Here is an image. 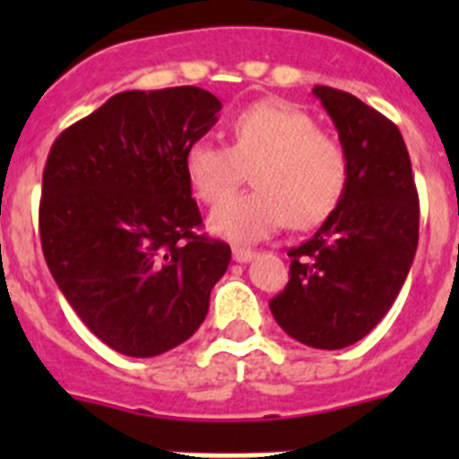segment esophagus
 <instances>
[{"instance_id":"1","label":"esophagus","mask_w":459,"mask_h":459,"mask_svg":"<svg viewBox=\"0 0 459 459\" xmlns=\"http://www.w3.org/2000/svg\"><path fill=\"white\" fill-rule=\"evenodd\" d=\"M232 255H234V259H237L238 264H246V262H250V259H255V250H250V248H234L232 250Z\"/></svg>"}]
</instances>
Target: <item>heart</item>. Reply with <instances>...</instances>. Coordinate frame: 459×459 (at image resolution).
Returning a JSON list of instances; mask_svg holds the SVG:
<instances>
[{
	"instance_id": "1",
	"label": "heart",
	"mask_w": 459,
	"mask_h": 459,
	"mask_svg": "<svg viewBox=\"0 0 459 459\" xmlns=\"http://www.w3.org/2000/svg\"><path fill=\"white\" fill-rule=\"evenodd\" d=\"M230 133L232 147L195 140L184 153L186 177L206 204H220L251 168L255 190L218 206L211 232L259 241L287 221L307 230L333 213L350 181V158L307 112L285 100H262L237 112Z\"/></svg>"
}]
</instances>
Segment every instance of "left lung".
<instances>
[{"label":"left lung","instance_id":"left-lung-1","mask_svg":"<svg viewBox=\"0 0 459 459\" xmlns=\"http://www.w3.org/2000/svg\"><path fill=\"white\" fill-rule=\"evenodd\" d=\"M350 158L335 211L291 248L290 282L269 303L287 335L315 350L366 338L403 290L419 246V193L397 126L356 96L312 89Z\"/></svg>","mask_w":459,"mask_h":459}]
</instances>
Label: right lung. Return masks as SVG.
<instances>
[{
	"label": "right lung",
	"mask_w": 459,
	"mask_h": 459,
	"mask_svg": "<svg viewBox=\"0 0 459 459\" xmlns=\"http://www.w3.org/2000/svg\"><path fill=\"white\" fill-rule=\"evenodd\" d=\"M200 87L121 91L56 137L40 190V246L87 328L124 356L186 342L232 250L197 237L184 153L216 126Z\"/></svg>",
	"instance_id": "1"
}]
</instances>
